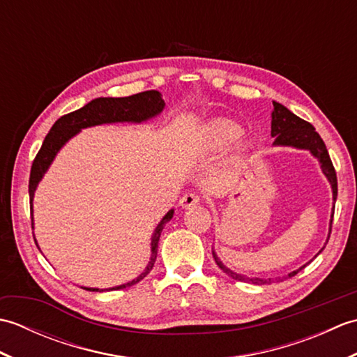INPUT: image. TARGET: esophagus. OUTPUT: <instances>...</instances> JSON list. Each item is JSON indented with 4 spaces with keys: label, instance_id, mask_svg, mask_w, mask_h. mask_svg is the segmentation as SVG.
I'll use <instances>...</instances> for the list:
<instances>
[{
    "label": "esophagus",
    "instance_id": "1",
    "mask_svg": "<svg viewBox=\"0 0 357 357\" xmlns=\"http://www.w3.org/2000/svg\"><path fill=\"white\" fill-rule=\"evenodd\" d=\"M201 198L196 193H185L183 198L179 199V206L183 208H190V207H195L196 204H199Z\"/></svg>",
    "mask_w": 357,
    "mask_h": 357
}]
</instances>
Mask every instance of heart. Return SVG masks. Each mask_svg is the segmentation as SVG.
<instances>
[{
	"instance_id": "b5f03b06",
	"label": "heart",
	"mask_w": 357,
	"mask_h": 357,
	"mask_svg": "<svg viewBox=\"0 0 357 357\" xmlns=\"http://www.w3.org/2000/svg\"><path fill=\"white\" fill-rule=\"evenodd\" d=\"M242 128L238 123L227 118H216L204 128V142L210 150H222L239 138Z\"/></svg>"
}]
</instances>
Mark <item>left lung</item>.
<instances>
[{
    "label": "left lung",
    "instance_id": "left-lung-1",
    "mask_svg": "<svg viewBox=\"0 0 357 357\" xmlns=\"http://www.w3.org/2000/svg\"><path fill=\"white\" fill-rule=\"evenodd\" d=\"M273 107H275L271 112V136L275 138L273 146H285V147L310 150V153H312L314 158H317V161H319V164H321V169H322L324 174L327 176L328 183L331 184L333 201L336 202V198H337L336 170H335V167H333V162H331L330 155H328V150H327V147H325V142L322 141L319 133L314 130V127L312 124L307 123V121H304V119H301L299 116H296L294 113H291L287 107H284L282 104L273 101ZM333 210H335V207H333ZM333 213H335V211H333ZM331 222H333V215H331V221H330V233H331ZM322 250H321V252H322ZM319 253H317V255H319ZM213 257H215L216 264L219 265V268L225 271L227 275H229L233 279L242 280V282L271 284V279L247 278V276L239 275V273H234L230 268H227L225 265L221 261H219V257L216 256L215 252H213ZM305 265H302V267L298 268L296 271L288 273V276L278 278L276 280H278V282H280V280H284L287 278H291L294 275H298V273L302 268H304Z\"/></svg>",
    "mask_w": 357,
    "mask_h": 357
}]
</instances>
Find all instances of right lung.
I'll list each match as a JSON object with an SVG mask.
<instances>
[{"label":"right lung","mask_w":357,"mask_h":357,"mask_svg":"<svg viewBox=\"0 0 357 357\" xmlns=\"http://www.w3.org/2000/svg\"><path fill=\"white\" fill-rule=\"evenodd\" d=\"M164 105L165 102L158 90H147V92H141V93L126 96V98H96V100L86 104L84 107H81L72 113H67V115L59 118L50 128L47 136L44 138L43 146L33 159L32 170H30V179H29L30 213L33 211L32 201H33V195L38 187V183L43 179L44 173L47 172L58 151L61 150L64 144L70 138H73L81 128L93 127L100 124H110V123H142V121H147L150 118L159 115V113L164 110ZM173 213L174 211L170 210L155 229L153 236H151L150 262L146 267V270H144L138 278L130 280V282L127 284L112 287V288H104V290H100V288H87V287H84V290H89V291L123 290V288L132 287L136 282H139L141 279L146 278L150 273V270L153 268L155 261H156L159 236H161L164 225L173 218ZM32 225H33V218H32Z\"/></svg>","instance_id":"add662e5"}]
</instances>
